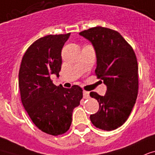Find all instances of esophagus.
I'll return each mask as SVG.
<instances>
[{
	"instance_id": "obj_1",
	"label": "esophagus",
	"mask_w": 155,
	"mask_h": 155,
	"mask_svg": "<svg viewBox=\"0 0 155 155\" xmlns=\"http://www.w3.org/2000/svg\"><path fill=\"white\" fill-rule=\"evenodd\" d=\"M83 98L84 99H89L90 98V93L88 91H83Z\"/></svg>"
}]
</instances>
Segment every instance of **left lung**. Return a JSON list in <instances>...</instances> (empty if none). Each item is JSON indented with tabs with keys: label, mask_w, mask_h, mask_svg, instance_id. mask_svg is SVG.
I'll list each match as a JSON object with an SVG mask.
<instances>
[{
	"label": "left lung",
	"mask_w": 155,
	"mask_h": 155,
	"mask_svg": "<svg viewBox=\"0 0 155 155\" xmlns=\"http://www.w3.org/2000/svg\"><path fill=\"white\" fill-rule=\"evenodd\" d=\"M79 35L91 42L96 54V74L107 86L101 96L90 95L99 102V109L90 119L99 129L111 131L120 127L131 113L138 91V65L132 47L117 31L96 26Z\"/></svg>",
	"instance_id": "obj_1"
}]
</instances>
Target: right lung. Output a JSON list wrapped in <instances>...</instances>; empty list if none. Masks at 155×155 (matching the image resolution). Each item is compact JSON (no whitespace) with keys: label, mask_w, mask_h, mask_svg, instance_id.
<instances>
[{"label":"right lung","mask_w":155,"mask_h":155,"mask_svg":"<svg viewBox=\"0 0 155 155\" xmlns=\"http://www.w3.org/2000/svg\"><path fill=\"white\" fill-rule=\"evenodd\" d=\"M66 35H47L32 44L21 60L18 86L24 108L41 131L57 136L68 131L72 114L82 99L80 86H56L50 78L59 76L61 50L69 39Z\"/></svg>","instance_id":"add662e5"}]
</instances>
